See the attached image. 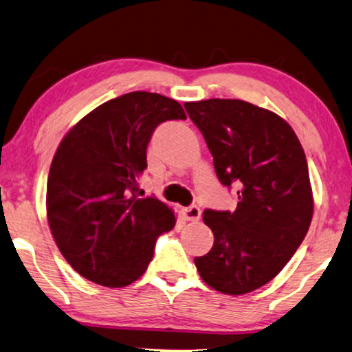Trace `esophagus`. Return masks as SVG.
<instances>
[{
	"label": "esophagus",
	"mask_w": 352,
	"mask_h": 352,
	"mask_svg": "<svg viewBox=\"0 0 352 352\" xmlns=\"http://www.w3.org/2000/svg\"><path fill=\"white\" fill-rule=\"evenodd\" d=\"M182 212H184V217L186 220H191V222H196L201 217V209L198 206H190V208H185Z\"/></svg>",
	"instance_id": "obj_1"
}]
</instances>
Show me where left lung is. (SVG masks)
<instances>
[{"instance_id":"1","label":"left lung","mask_w":352,"mask_h":352,"mask_svg":"<svg viewBox=\"0 0 352 352\" xmlns=\"http://www.w3.org/2000/svg\"><path fill=\"white\" fill-rule=\"evenodd\" d=\"M201 130L219 180L238 186V206L204 210L214 233L208 254L195 257L215 292L251 293L288 264L311 225L312 186L304 149L282 117L241 100L185 102Z\"/></svg>"}]
</instances>
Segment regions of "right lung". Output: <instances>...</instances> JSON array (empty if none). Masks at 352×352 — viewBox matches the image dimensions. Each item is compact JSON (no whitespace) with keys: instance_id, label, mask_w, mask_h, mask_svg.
Instances as JSON below:
<instances>
[{"instance_id":"obj_1","label":"right lung","mask_w":352,"mask_h":352,"mask_svg":"<svg viewBox=\"0 0 352 352\" xmlns=\"http://www.w3.org/2000/svg\"><path fill=\"white\" fill-rule=\"evenodd\" d=\"M186 119L180 102L132 91L77 122L56 149L46 185V215L60 254L93 283L122 288L144 274L173 210L135 195L154 129Z\"/></svg>"}]
</instances>
